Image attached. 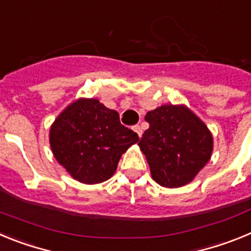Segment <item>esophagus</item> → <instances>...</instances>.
<instances>
[{
	"label": "esophagus",
	"instance_id": "obj_1",
	"mask_svg": "<svg viewBox=\"0 0 251 251\" xmlns=\"http://www.w3.org/2000/svg\"><path fill=\"white\" fill-rule=\"evenodd\" d=\"M133 130H134V132L138 134V137H142V133H143V130H142L141 126H138V124H137V126H134V127H133Z\"/></svg>",
	"mask_w": 251,
	"mask_h": 251
}]
</instances>
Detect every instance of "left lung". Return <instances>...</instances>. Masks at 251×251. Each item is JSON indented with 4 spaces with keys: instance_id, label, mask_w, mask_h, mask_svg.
<instances>
[{
    "instance_id": "left-lung-1",
    "label": "left lung",
    "mask_w": 251,
    "mask_h": 251,
    "mask_svg": "<svg viewBox=\"0 0 251 251\" xmlns=\"http://www.w3.org/2000/svg\"><path fill=\"white\" fill-rule=\"evenodd\" d=\"M150 128L138 146L152 178L163 187H181L211 157L212 136L202 121L183 105H162L146 115Z\"/></svg>"
}]
</instances>
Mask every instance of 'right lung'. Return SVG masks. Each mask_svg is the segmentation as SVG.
I'll return each instance as SVG.
<instances>
[{
	"label": "right lung",
	"instance_id": "right-lung-1",
	"mask_svg": "<svg viewBox=\"0 0 251 251\" xmlns=\"http://www.w3.org/2000/svg\"><path fill=\"white\" fill-rule=\"evenodd\" d=\"M138 141V134L121 123L118 112L97 99L70 104L50 129L55 158L83 183L110 178L122 154Z\"/></svg>",
	"mask_w": 251,
	"mask_h": 251
}]
</instances>
